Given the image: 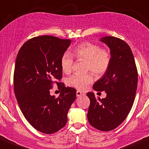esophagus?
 Returning <instances> with one entry per match:
<instances>
[{
	"label": "esophagus",
	"mask_w": 149,
	"mask_h": 149,
	"mask_svg": "<svg viewBox=\"0 0 149 149\" xmlns=\"http://www.w3.org/2000/svg\"><path fill=\"white\" fill-rule=\"evenodd\" d=\"M84 94L83 93V92H80V91H76V96L77 97H81V96H84Z\"/></svg>",
	"instance_id": "34e87169"
}]
</instances>
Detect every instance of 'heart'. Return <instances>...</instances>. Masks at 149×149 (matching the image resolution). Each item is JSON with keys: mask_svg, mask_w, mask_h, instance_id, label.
<instances>
[{"mask_svg": "<svg viewBox=\"0 0 149 149\" xmlns=\"http://www.w3.org/2000/svg\"><path fill=\"white\" fill-rule=\"evenodd\" d=\"M73 54L78 60L86 61V70L100 76L105 74L109 69L112 61V54L108 49L101 48L97 44L83 42L76 46L73 49ZM73 58L71 54L65 52L60 58V68L65 74L71 72ZM94 78L91 73L84 75L74 74L68 78L67 84L79 90H84L89 84L93 82Z\"/></svg>", "mask_w": 149, "mask_h": 149, "instance_id": "b5f03b06", "label": "heart"}]
</instances>
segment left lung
Returning a JSON list of instances; mask_svg holds the SVG:
<instances>
[{
	"label": "left lung",
	"instance_id": "obj_1",
	"mask_svg": "<svg viewBox=\"0 0 149 149\" xmlns=\"http://www.w3.org/2000/svg\"><path fill=\"white\" fill-rule=\"evenodd\" d=\"M111 49L112 61L108 71L93 85L97 92L105 91V98L87 92L90 105L87 119L93 127L111 131L124 122L132 108L138 86V70L130 46L113 36L101 38Z\"/></svg>",
	"mask_w": 149,
	"mask_h": 149
}]
</instances>
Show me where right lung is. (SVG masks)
<instances>
[{"instance_id": "right-lung-1", "label": "right lung", "mask_w": 149, "mask_h": 149, "mask_svg": "<svg viewBox=\"0 0 149 149\" xmlns=\"http://www.w3.org/2000/svg\"><path fill=\"white\" fill-rule=\"evenodd\" d=\"M71 40L52 36L34 37L20 48L14 72V89L27 122L45 134L57 132L66 125L68 112L76 100V90L60 81V58ZM54 84L61 91L50 95Z\"/></svg>"}]
</instances>
